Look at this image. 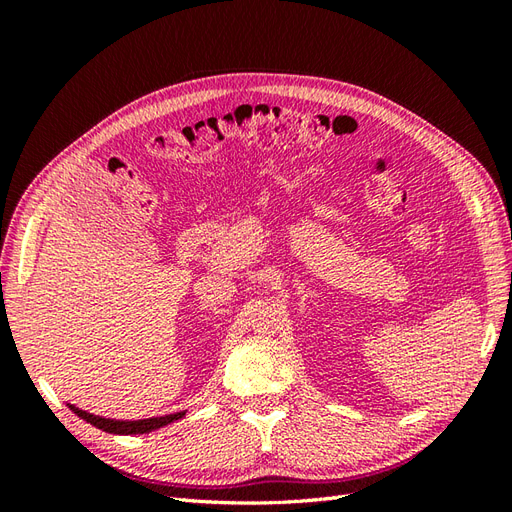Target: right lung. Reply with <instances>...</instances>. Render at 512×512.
<instances>
[{"label": "right lung", "instance_id": "obj_1", "mask_svg": "<svg viewBox=\"0 0 512 512\" xmlns=\"http://www.w3.org/2000/svg\"><path fill=\"white\" fill-rule=\"evenodd\" d=\"M72 412L79 414L83 421L96 425L98 429L102 431H108V433H126V436H134V433H149L153 429H160L168 423L173 421H179V418L185 416V412H177V414H170V416H160V418H145V421H113V418H102V416H96V414H89L85 410H79L70 406Z\"/></svg>", "mask_w": 512, "mask_h": 512}]
</instances>
